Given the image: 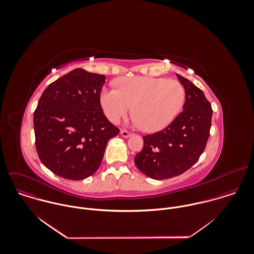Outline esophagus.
I'll list each match as a JSON object with an SVG mask.
<instances>
[{
	"label": "esophagus",
	"mask_w": 254,
	"mask_h": 254,
	"mask_svg": "<svg viewBox=\"0 0 254 254\" xmlns=\"http://www.w3.org/2000/svg\"><path fill=\"white\" fill-rule=\"evenodd\" d=\"M120 134H121L123 137H125V138L130 137V136L132 135V133H131V132H129L128 130H126V129H122V130L120 131Z\"/></svg>",
	"instance_id": "34e87169"
}]
</instances>
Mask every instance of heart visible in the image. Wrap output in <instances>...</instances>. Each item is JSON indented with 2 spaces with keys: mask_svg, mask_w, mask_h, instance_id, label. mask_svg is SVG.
<instances>
[{
  "mask_svg": "<svg viewBox=\"0 0 254 254\" xmlns=\"http://www.w3.org/2000/svg\"><path fill=\"white\" fill-rule=\"evenodd\" d=\"M116 90L104 88L101 105L110 122L117 124L133 108L139 126L145 132H156L168 126L185 103L186 93L180 82L146 76L125 77Z\"/></svg>",
  "mask_w": 254,
  "mask_h": 254,
  "instance_id": "b5f03b06",
  "label": "heart"
}]
</instances>
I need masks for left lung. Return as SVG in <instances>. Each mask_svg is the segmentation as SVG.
<instances>
[{"mask_svg": "<svg viewBox=\"0 0 254 254\" xmlns=\"http://www.w3.org/2000/svg\"><path fill=\"white\" fill-rule=\"evenodd\" d=\"M186 92L184 110L163 130L145 135L135 164L149 178L163 180L179 176L199 158L207 144L212 108L203 92L178 74Z\"/></svg>", "mask_w": 254, "mask_h": 254, "instance_id": "left-lung-1", "label": "left lung"}]
</instances>
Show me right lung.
<instances>
[{
    "instance_id": "right-lung-1",
    "label": "right lung",
    "mask_w": 254,
    "mask_h": 254,
    "mask_svg": "<svg viewBox=\"0 0 254 254\" xmlns=\"http://www.w3.org/2000/svg\"><path fill=\"white\" fill-rule=\"evenodd\" d=\"M106 76L76 68L51 83L34 111L37 153L56 175L82 180L101 165L111 138L120 132L104 114Z\"/></svg>"
}]
</instances>
